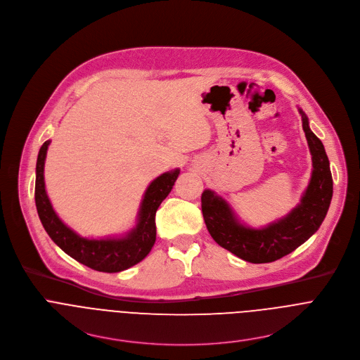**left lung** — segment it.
I'll list each match as a JSON object with an SVG mask.
<instances>
[{"mask_svg":"<svg viewBox=\"0 0 360 360\" xmlns=\"http://www.w3.org/2000/svg\"><path fill=\"white\" fill-rule=\"evenodd\" d=\"M298 110L312 155V174L300 203L288 214L255 229L238 220L230 205L216 192L205 189L202 193V213L213 240L245 262L271 263L290 255L319 229L329 209L333 192L329 160L323 144L309 129L308 117Z\"/></svg>","mask_w":360,"mask_h":360,"instance_id":"1","label":"left lung"}]
</instances>
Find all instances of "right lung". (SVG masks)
I'll return each mask as SVG.
<instances>
[{
  "label": "right lung",
  "instance_id": "add662e5",
  "mask_svg": "<svg viewBox=\"0 0 360 360\" xmlns=\"http://www.w3.org/2000/svg\"><path fill=\"white\" fill-rule=\"evenodd\" d=\"M51 140L45 141L37 160L35 203L42 226L52 240L76 262L103 273H118L127 270L147 257L155 238V213L161 202L171 192L179 169L164 172L147 188L140 205L136 226L120 237L87 238L68 227L56 214L45 189L44 167Z\"/></svg>",
  "mask_w": 360,
  "mask_h": 360
}]
</instances>
